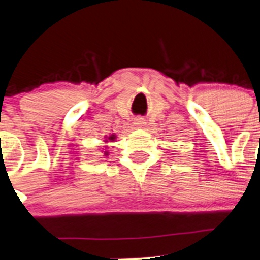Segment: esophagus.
I'll return each mask as SVG.
<instances>
[{"instance_id": "1", "label": "esophagus", "mask_w": 260, "mask_h": 260, "mask_svg": "<svg viewBox=\"0 0 260 260\" xmlns=\"http://www.w3.org/2000/svg\"><path fill=\"white\" fill-rule=\"evenodd\" d=\"M145 124H146L145 120L141 119V117H139V119H136V120H135V125H136V126H138V127H143V126H145Z\"/></svg>"}]
</instances>
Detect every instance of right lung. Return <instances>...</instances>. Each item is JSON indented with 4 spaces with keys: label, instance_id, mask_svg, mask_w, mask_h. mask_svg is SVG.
I'll use <instances>...</instances> for the list:
<instances>
[{
    "label": "right lung",
    "instance_id": "add662e5",
    "mask_svg": "<svg viewBox=\"0 0 260 260\" xmlns=\"http://www.w3.org/2000/svg\"><path fill=\"white\" fill-rule=\"evenodd\" d=\"M115 139V135H111V136H109V140H114ZM105 141H108V140H105ZM106 152V151H105Z\"/></svg>",
    "mask_w": 260,
    "mask_h": 260
}]
</instances>
